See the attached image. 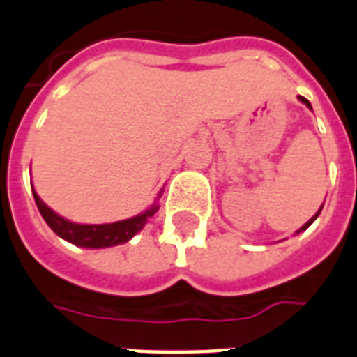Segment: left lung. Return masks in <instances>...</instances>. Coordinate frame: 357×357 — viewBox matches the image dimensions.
<instances>
[{"label":"left lung","instance_id":"8db88e82","mask_svg":"<svg viewBox=\"0 0 357 357\" xmlns=\"http://www.w3.org/2000/svg\"><path fill=\"white\" fill-rule=\"evenodd\" d=\"M299 100H301V102H303V104H305V105H306V107H308V109H312L310 102H308V100H306V98H305V96H299ZM321 210H323V206H321V208H319V211H317V213H316V215H314V217H312V219H310V220H308V222H306V225H305V226H301V228L297 229L296 234H301V231H305V229H306V228H308V226H310V225H312V222H314V220H316V219H317V215H319V213H321Z\"/></svg>","mask_w":357,"mask_h":357}]
</instances>
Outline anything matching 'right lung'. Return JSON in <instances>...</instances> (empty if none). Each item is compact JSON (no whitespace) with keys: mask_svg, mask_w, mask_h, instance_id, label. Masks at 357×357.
Returning <instances> with one entry per match:
<instances>
[{"mask_svg":"<svg viewBox=\"0 0 357 357\" xmlns=\"http://www.w3.org/2000/svg\"><path fill=\"white\" fill-rule=\"evenodd\" d=\"M32 193H34L38 210H40L43 220L49 225V228L58 237L66 238L67 243H73L76 246H82V248H109V246L128 243L129 238L135 237L146 226L147 219H151L153 215L158 211V206L155 202L149 210L137 215V217H131V219L111 222V225H76V222H70V220L60 217L56 211H52L38 197L36 191L32 190Z\"/></svg>","mask_w":357,"mask_h":357,"instance_id":"add662e5","label":"right lung"}]
</instances>
